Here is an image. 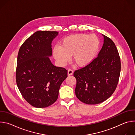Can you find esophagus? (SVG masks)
<instances>
[{
    "label": "esophagus",
    "mask_w": 135,
    "mask_h": 135,
    "mask_svg": "<svg viewBox=\"0 0 135 135\" xmlns=\"http://www.w3.org/2000/svg\"><path fill=\"white\" fill-rule=\"evenodd\" d=\"M73 71L71 69H69L68 70V76H70V75H73Z\"/></svg>",
    "instance_id": "esophagus-1"
}]
</instances>
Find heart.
<instances>
[{"instance_id":"b5f03b06","label":"heart","mask_w":135,"mask_h":135,"mask_svg":"<svg viewBox=\"0 0 135 135\" xmlns=\"http://www.w3.org/2000/svg\"><path fill=\"white\" fill-rule=\"evenodd\" d=\"M100 46L98 37L93 34L79 33L65 37L60 46H55L52 54L59 66H64L72 56L73 60L79 67H84L94 59Z\"/></svg>"}]
</instances>
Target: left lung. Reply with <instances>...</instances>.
<instances>
[{
  "label": "left lung",
  "mask_w": 135,
  "mask_h": 135,
  "mask_svg": "<svg viewBox=\"0 0 135 135\" xmlns=\"http://www.w3.org/2000/svg\"><path fill=\"white\" fill-rule=\"evenodd\" d=\"M104 44L98 56L89 65L75 70V94L89 105L100 104L109 98L117 88L121 71V61L113 41L103 35Z\"/></svg>",
  "instance_id": "obj_1"
}]
</instances>
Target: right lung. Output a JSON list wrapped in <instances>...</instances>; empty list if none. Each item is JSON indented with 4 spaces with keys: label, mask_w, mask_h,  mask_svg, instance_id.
Here are the masks:
<instances>
[{
    "label": "right lung",
    "mask_w": 135,
    "mask_h": 135,
    "mask_svg": "<svg viewBox=\"0 0 135 135\" xmlns=\"http://www.w3.org/2000/svg\"><path fill=\"white\" fill-rule=\"evenodd\" d=\"M57 31H37L19 50L16 70L17 86L25 99L36 108L48 107L58 97L67 70L52 64V42Z\"/></svg>",
    "instance_id": "add662e5"
}]
</instances>
